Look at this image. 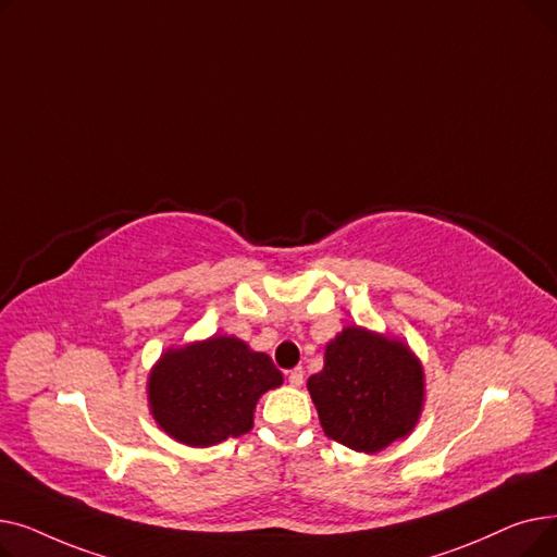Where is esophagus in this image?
<instances>
[{
    "instance_id": "obj_1",
    "label": "esophagus",
    "mask_w": 557,
    "mask_h": 557,
    "mask_svg": "<svg viewBox=\"0 0 557 557\" xmlns=\"http://www.w3.org/2000/svg\"><path fill=\"white\" fill-rule=\"evenodd\" d=\"M302 382H305V370H302L300 366L288 372V384H290V386L298 388V386H302Z\"/></svg>"
}]
</instances>
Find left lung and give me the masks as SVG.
I'll list each match as a JSON object with an SVG mask.
<instances>
[{
    "instance_id": "1",
    "label": "left lung",
    "mask_w": 557,
    "mask_h": 557,
    "mask_svg": "<svg viewBox=\"0 0 557 557\" xmlns=\"http://www.w3.org/2000/svg\"><path fill=\"white\" fill-rule=\"evenodd\" d=\"M422 386L411 349L361 327L343 330L325 349V368L307 382L327 437L366 454L416 426Z\"/></svg>"
}]
</instances>
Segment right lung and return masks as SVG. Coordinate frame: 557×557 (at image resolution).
Wrapping results in <instances>:
<instances>
[{
	"label": "right lung",
	"mask_w": 557,
	"mask_h": 557,
	"mask_svg": "<svg viewBox=\"0 0 557 557\" xmlns=\"http://www.w3.org/2000/svg\"><path fill=\"white\" fill-rule=\"evenodd\" d=\"M282 384L269 355L232 336L166 352L149 379L158 424L189 447H210L252 429L259 395Z\"/></svg>",
	"instance_id": "add662e5"
}]
</instances>
